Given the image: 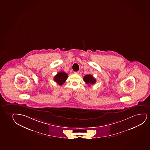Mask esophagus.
<instances>
[{
	"mask_svg": "<svg viewBox=\"0 0 150 150\" xmlns=\"http://www.w3.org/2000/svg\"><path fill=\"white\" fill-rule=\"evenodd\" d=\"M74 73L75 74H78L79 73V71H74Z\"/></svg>",
	"mask_w": 150,
	"mask_h": 150,
	"instance_id": "esophagus-1",
	"label": "esophagus"
}]
</instances>
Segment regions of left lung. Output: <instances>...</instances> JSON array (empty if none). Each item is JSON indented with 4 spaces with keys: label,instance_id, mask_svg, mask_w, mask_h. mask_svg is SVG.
<instances>
[{
    "label": "left lung",
    "instance_id": "obj_1",
    "mask_svg": "<svg viewBox=\"0 0 150 150\" xmlns=\"http://www.w3.org/2000/svg\"><path fill=\"white\" fill-rule=\"evenodd\" d=\"M83 81L89 85L90 84H94L96 83V79L93 78V76L91 74H87L85 76L83 77Z\"/></svg>",
    "mask_w": 150,
    "mask_h": 150
}]
</instances>
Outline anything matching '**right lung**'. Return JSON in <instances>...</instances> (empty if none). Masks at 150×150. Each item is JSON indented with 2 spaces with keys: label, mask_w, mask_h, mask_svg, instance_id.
<instances>
[{
  "label": "right lung",
  "mask_w": 150,
  "mask_h": 150,
  "mask_svg": "<svg viewBox=\"0 0 150 150\" xmlns=\"http://www.w3.org/2000/svg\"><path fill=\"white\" fill-rule=\"evenodd\" d=\"M68 75L64 71H61L55 76L54 80L59 85L61 86L62 85L63 83H64Z\"/></svg>",
  "instance_id": "add662e5"
}]
</instances>
